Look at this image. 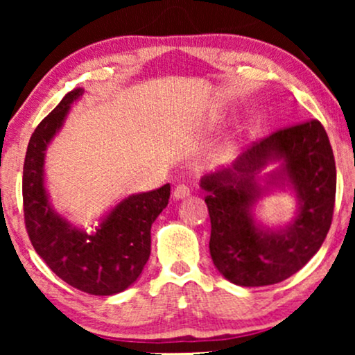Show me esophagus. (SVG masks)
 <instances>
[{"label":"esophagus","instance_id":"1","mask_svg":"<svg viewBox=\"0 0 355 355\" xmlns=\"http://www.w3.org/2000/svg\"><path fill=\"white\" fill-rule=\"evenodd\" d=\"M189 196H191V189L186 184H178L173 189V198H176V200H181V198H186Z\"/></svg>","mask_w":355,"mask_h":355}]
</instances>
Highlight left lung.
Listing matches in <instances>:
<instances>
[{
  "label": "left lung",
  "instance_id": "1",
  "mask_svg": "<svg viewBox=\"0 0 355 355\" xmlns=\"http://www.w3.org/2000/svg\"><path fill=\"white\" fill-rule=\"evenodd\" d=\"M271 159L301 198L296 220L279 232L254 226L250 207L259 195L253 179ZM211 223L210 255L220 273L239 286H268L288 279L322 247L333 221L336 164L318 119L281 128L254 142L231 168L202 179Z\"/></svg>",
  "mask_w": 355,
  "mask_h": 355
}]
</instances>
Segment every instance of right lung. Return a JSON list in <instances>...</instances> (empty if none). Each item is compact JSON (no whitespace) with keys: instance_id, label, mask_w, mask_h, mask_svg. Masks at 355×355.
Masks as SVG:
<instances>
[{"instance_id":"obj_1","label":"right lung","mask_w":355,"mask_h":355,"mask_svg":"<svg viewBox=\"0 0 355 355\" xmlns=\"http://www.w3.org/2000/svg\"><path fill=\"white\" fill-rule=\"evenodd\" d=\"M82 94V89L66 94L28 140L22 173L24 221L33 249L53 273L82 293L111 295L128 289L142 273L150 257V230L168 205L171 187L164 184L124 198L94 234L76 230L51 210L43 187L45 150L69 105Z\"/></svg>"}]
</instances>
